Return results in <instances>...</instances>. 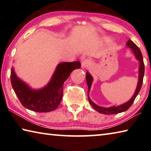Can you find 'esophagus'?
Masks as SVG:
<instances>
[{"mask_svg":"<svg viewBox=\"0 0 151 151\" xmlns=\"http://www.w3.org/2000/svg\"><path fill=\"white\" fill-rule=\"evenodd\" d=\"M89 65H90V62H89V60L87 59H85V60H84L83 62H82L81 66L83 68H86L88 67Z\"/></svg>","mask_w":151,"mask_h":151,"instance_id":"esophagus-1","label":"esophagus"}]
</instances>
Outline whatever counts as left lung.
<instances>
[{
  "mask_svg": "<svg viewBox=\"0 0 151 151\" xmlns=\"http://www.w3.org/2000/svg\"><path fill=\"white\" fill-rule=\"evenodd\" d=\"M126 45L128 47L131 48L132 52H133L135 57H136L137 59L139 60V65H140L139 69V81H138L136 91H135L132 98L130 99L129 101L127 102V103L122 104L121 105H119L117 106H112L111 107H109V108H105V107L96 105L95 103H94L93 102L91 101L90 97H89V91L91 90V85L92 83H93V79L90 74H89L88 72L86 73V83H87V86H88V99L89 103L91 104V105L93 106V108L95 110V111L100 112V113L104 114H117V113H119V112H122L127 111V110L130 108V106L132 105V104L133 103L135 98H136L137 96L138 95V94H139V93L140 92V88H141V86L142 85V81H143V76H144V73H145V65H144V62H143V58H142L141 51H140V50L139 49V48L130 39L128 40Z\"/></svg>",
  "mask_w": 151,
  "mask_h": 151,
  "instance_id": "8db88e82",
  "label": "left lung"
}]
</instances>
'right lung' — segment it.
I'll use <instances>...</instances> for the list:
<instances>
[{"instance_id":"1","label":"right lung","mask_w":151,"mask_h":151,"mask_svg":"<svg viewBox=\"0 0 151 151\" xmlns=\"http://www.w3.org/2000/svg\"><path fill=\"white\" fill-rule=\"evenodd\" d=\"M81 67V63L64 62L58 64L49 83L45 87L35 90L17 77L14 68L11 72L12 86L22 106L38 112L52 111L63 99V84L73 70Z\"/></svg>"}]
</instances>
